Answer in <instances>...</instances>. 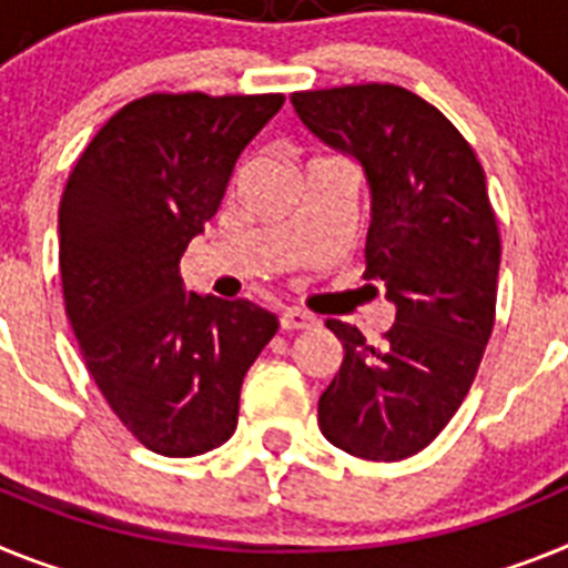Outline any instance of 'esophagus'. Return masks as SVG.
Listing matches in <instances>:
<instances>
[{
    "instance_id": "34e87169",
    "label": "esophagus",
    "mask_w": 568,
    "mask_h": 568,
    "mask_svg": "<svg viewBox=\"0 0 568 568\" xmlns=\"http://www.w3.org/2000/svg\"><path fill=\"white\" fill-rule=\"evenodd\" d=\"M312 314L300 312V308H285V312L280 314V328H283V332H300V328H312Z\"/></svg>"
}]
</instances>
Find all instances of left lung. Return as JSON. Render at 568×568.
<instances>
[{
	"label": "left lung",
	"instance_id": "obj_1",
	"mask_svg": "<svg viewBox=\"0 0 568 568\" xmlns=\"http://www.w3.org/2000/svg\"><path fill=\"white\" fill-rule=\"evenodd\" d=\"M303 125L366 174V280L394 305L383 343L325 320L343 363L320 394L325 440L363 460L426 448L471 388L495 325L500 234L486 174L452 122L400 85L291 97Z\"/></svg>",
	"mask_w": 568,
	"mask_h": 568
}]
</instances>
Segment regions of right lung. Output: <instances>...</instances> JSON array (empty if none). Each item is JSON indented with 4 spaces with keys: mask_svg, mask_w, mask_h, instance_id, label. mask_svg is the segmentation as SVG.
<instances>
[{
    "mask_svg": "<svg viewBox=\"0 0 568 568\" xmlns=\"http://www.w3.org/2000/svg\"><path fill=\"white\" fill-rule=\"evenodd\" d=\"M283 93H151L113 113L59 202L65 312L93 383L145 448L194 457L236 428L243 377L277 334L248 300L185 291L180 260Z\"/></svg>",
    "mask_w": 568,
    "mask_h": 568,
    "instance_id": "add662e5",
    "label": "right lung"
}]
</instances>
